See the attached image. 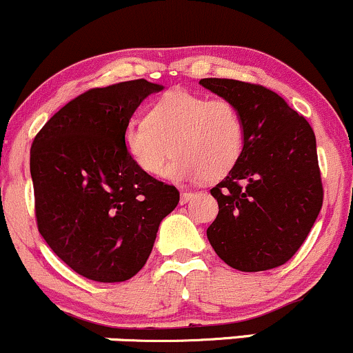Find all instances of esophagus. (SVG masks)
<instances>
[{
    "instance_id": "obj_1",
    "label": "esophagus",
    "mask_w": 353,
    "mask_h": 353,
    "mask_svg": "<svg viewBox=\"0 0 353 353\" xmlns=\"http://www.w3.org/2000/svg\"><path fill=\"white\" fill-rule=\"evenodd\" d=\"M192 192H189V191H184V192H181V204H185V203H189V201L192 199Z\"/></svg>"
}]
</instances>
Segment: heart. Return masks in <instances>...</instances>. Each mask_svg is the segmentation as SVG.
Returning <instances> with one entry per match:
<instances>
[{
	"instance_id": "1",
	"label": "heart",
	"mask_w": 353,
	"mask_h": 353,
	"mask_svg": "<svg viewBox=\"0 0 353 353\" xmlns=\"http://www.w3.org/2000/svg\"><path fill=\"white\" fill-rule=\"evenodd\" d=\"M123 150L139 170L174 183L221 179L238 164L245 149V120L233 102L176 88L157 99L145 120H130L122 134Z\"/></svg>"
}]
</instances>
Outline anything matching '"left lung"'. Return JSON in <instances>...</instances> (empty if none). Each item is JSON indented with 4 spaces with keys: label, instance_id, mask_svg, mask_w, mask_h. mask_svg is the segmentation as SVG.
<instances>
[{
    "label": "left lung",
    "instance_id": "obj_1",
    "mask_svg": "<svg viewBox=\"0 0 353 353\" xmlns=\"http://www.w3.org/2000/svg\"><path fill=\"white\" fill-rule=\"evenodd\" d=\"M233 102L245 120V149L211 194L219 212L208 228L216 254L231 268L265 271L285 265L319 218L323 188L310 123L261 85L203 79Z\"/></svg>",
    "mask_w": 353,
    "mask_h": 353
}]
</instances>
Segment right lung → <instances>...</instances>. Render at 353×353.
<instances>
[{
  "label": "right lung",
  "instance_id": "obj_1",
  "mask_svg": "<svg viewBox=\"0 0 353 353\" xmlns=\"http://www.w3.org/2000/svg\"><path fill=\"white\" fill-rule=\"evenodd\" d=\"M162 85L130 80L92 88L57 112L34 137L30 172L38 231L88 280L117 283L142 270L179 191L144 174L123 150L137 107Z\"/></svg>",
  "mask_w": 353,
  "mask_h": 353
}]
</instances>
